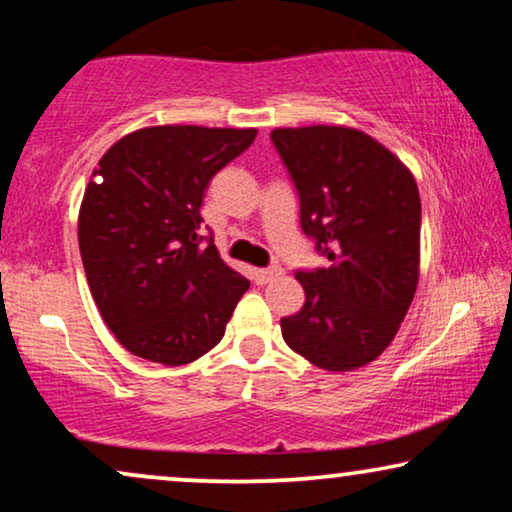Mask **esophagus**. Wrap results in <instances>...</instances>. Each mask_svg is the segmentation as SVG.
I'll return each mask as SVG.
<instances>
[{
	"label": "esophagus",
	"instance_id": "obj_1",
	"mask_svg": "<svg viewBox=\"0 0 512 512\" xmlns=\"http://www.w3.org/2000/svg\"><path fill=\"white\" fill-rule=\"evenodd\" d=\"M279 275H282V270H277V268H254L251 270V277H254L256 284H268V282H272V279H277Z\"/></svg>",
	"mask_w": 512,
	"mask_h": 512
}]
</instances>
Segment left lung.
<instances>
[{
  "label": "left lung",
  "instance_id": "1",
  "mask_svg": "<svg viewBox=\"0 0 512 512\" xmlns=\"http://www.w3.org/2000/svg\"><path fill=\"white\" fill-rule=\"evenodd\" d=\"M270 137L298 188L303 233L331 261L296 272L305 305L282 319L284 342L331 373L368 366L396 338L417 291V181L356 128H275Z\"/></svg>",
  "mask_w": 512,
  "mask_h": 512
}]
</instances>
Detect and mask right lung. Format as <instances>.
<instances>
[{
	"label": "right lung",
	"mask_w": 512,
	"mask_h": 512,
	"mask_svg": "<svg viewBox=\"0 0 512 512\" xmlns=\"http://www.w3.org/2000/svg\"><path fill=\"white\" fill-rule=\"evenodd\" d=\"M256 128L153 125L118 139L90 174L79 249L97 310L139 359L184 366L216 347L249 279L202 244V198Z\"/></svg>",
	"instance_id": "add662e5"
}]
</instances>
